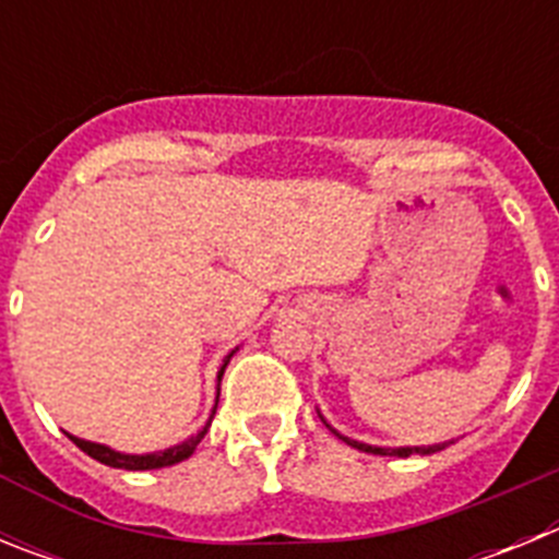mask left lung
Masks as SVG:
<instances>
[{
    "mask_svg": "<svg viewBox=\"0 0 559 559\" xmlns=\"http://www.w3.org/2000/svg\"><path fill=\"white\" fill-rule=\"evenodd\" d=\"M316 412H319V408H316ZM319 417H322V423H324V426H328L330 431L335 433V437H338V439H344V442H347V445L358 448V451H364V453H374V456H397V459H408V456H414V453H419V456H431V453H437V451H445L448 445H453V439H451V442H439V445H403V448H383V445H369V442H358V439H349V437H344V433H338V431H335V428L330 426L328 419H324V414H322V412H319Z\"/></svg>",
    "mask_w": 559,
    "mask_h": 559,
    "instance_id": "1",
    "label": "left lung"
}]
</instances>
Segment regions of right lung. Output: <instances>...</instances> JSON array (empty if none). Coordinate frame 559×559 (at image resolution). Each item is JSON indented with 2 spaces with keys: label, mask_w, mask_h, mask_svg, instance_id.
Listing matches in <instances>:
<instances>
[{
  "label": "right lung",
  "mask_w": 559,
  "mask_h": 559,
  "mask_svg": "<svg viewBox=\"0 0 559 559\" xmlns=\"http://www.w3.org/2000/svg\"><path fill=\"white\" fill-rule=\"evenodd\" d=\"M235 353H237V347L226 355L224 364H221V369H218V397H221V378H224L226 364H229L231 355ZM215 408H218V403H215ZM215 408H212L210 419H206V426L201 428L195 437L185 439V442H179V445L165 448V451L122 453V451H114V448H108V445H100V442H88V439L75 437V433H67V437L72 439V442H75L83 453H88V456L97 459L100 464H108V467H120V471H159V467H170V464L185 462V459H190L192 453H195L199 442L206 437V431H210V423H212V417H215Z\"/></svg>",
  "instance_id": "add662e5"
}]
</instances>
